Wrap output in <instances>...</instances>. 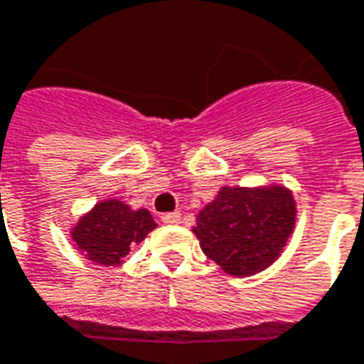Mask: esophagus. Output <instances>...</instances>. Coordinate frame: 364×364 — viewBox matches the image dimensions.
Wrapping results in <instances>:
<instances>
[{
    "label": "esophagus",
    "instance_id": "esophagus-1",
    "mask_svg": "<svg viewBox=\"0 0 364 364\" xmlns=\"http://www.w3.org/2000/svg\"><path fill=\"white\" fill-rule=\"evenodd\" d=\"M161 219L165 225H179L181 223V213H177V211H173V213H165Z\"/></svg>",
    "mask_w": 364,
    "mask_h": 364
}]
</instances>
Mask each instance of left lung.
<instances>
[{
  "mask_svg": "<svg viewBox=\"0 0 364 364\" xmlns=\"http://www.w3.org/2000/svg\"><path fill=\"white\" fill-rule=\"evenodd\" d=\"M295 221V197L285 185L221 187L199 211L193 233L225 273L251 277L281 257Z\"/></svg>",
  "mask_w": 364,
  "mask_h": 364,
  "instance_id": "1",
  "label": "left lung"
}]
</instances>
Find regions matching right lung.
Wrapping results in <instances>:
<instances>
[{
    "label": "right lung",
    "mask_w": 364,
    "mask_h": 364,
    "mask_svg": "<svg viewBox=\"0 0 364 364\" xmlns=\"http://www.w3.org/2000/svg\"><path fill=\"white\" fill-rule=\"evenodd\" d=\"M155 227L147 209H131L119 199H103L69 233L85 259L101 267H117Z\"/></svg>",
    "instance_id": "right-lung-1"
}]
</instances>
